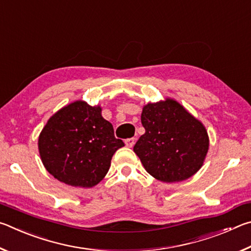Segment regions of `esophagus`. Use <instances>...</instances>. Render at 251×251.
Returning a JSON list of instances; mask_svg holds the SVG:
<instances>
[{"instance_id":"34e87169","label":"esophagus","mask_w":251,"mask_h":251,"mask_svg":"<svg viewBox=\"0 0 251 251\" xmlns=\"http://www.w3.org/2000/svg\"><path fill=\"white\" fill-rule=\"evenodd\" d=\"M135 141H136V139H135L134 137L125 139V144H126V146H127V147H133V146H134V144H135Z\"/></svg>"}]
</instances>
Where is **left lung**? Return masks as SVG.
Wrapping results in <instances>:
<instances>
[{
	"label": "left lung",
	"instance_id": "1",
	"mask_svg": "<svg viewBox=\"0 0 251 251\" xmlns=\"http://www.w3.org/2000/svg\"><path fill=\"white\" fill-rule=\"evenodd\" d=\"M142 124L145 134L134 151L152 177L176 182L201 169L209 146L206 128L176 100L147 104Z\"/></svg>",
	"mask_w": 251,
	"mask_h": 251
}]
</instances>
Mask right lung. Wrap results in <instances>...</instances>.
Returning a JSON list of instances; mask_svg holds the SVG:
<instances>
[{
  "label": "right lung",
  "instance_id": "1",
  "mask_svg": "<svg viewBox=\"0 0 251 251\" xmlns=\"http://www.w3.org/2000/svg\"><path fill=\"white\" fill-rule=\"evenodd\" d=\"M100 112V106L74 101L54 114L42 130L41 158L57 180L88 188L107 174L114 152L125 144Z\"/></svg>",
  "mask_w": 251,
  "mask_h": 251
}]
</instances>
